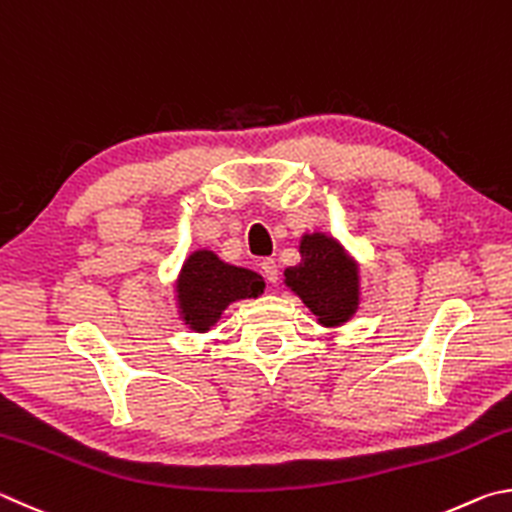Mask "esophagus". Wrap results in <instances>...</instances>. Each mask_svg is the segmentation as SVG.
Returning a JSON list of instances; mask_svg holds the SVG:
<instances>
[{
    "instance_id": "esophagus-1",
    "label": "esophagus",
    "mask_w": 512,
    "mask_h": 512,
    "mask_svg": "<svg viewBox=\"0 0 512 512\" xmlns=\"http://www.w3.org/2000/svg\"><path fill=\"white\" fill-rule=\"evenodd\" d=\"M261 272L270 283L279 281V265H276L274 258H265V261L261 263Z\"/></svg>"
}]
</instances>
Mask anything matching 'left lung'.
<instances>
[{
    "label": "left lung",
    "mask_w": 512,
    "mask_h": 512,
    "mask_svg": "<svg viewBox=\"0 0 512 512\" xmlns=\"http://www.w3.org/2000/svg\"><path fill=\"white\" fill-rule=\"evenodd\" d=\"M299 254V265L285 267V288L301 299L319 326L342 328L362 303L360 263L326 231L301 233Z\"/></svg>",
    "instance_id": "obj_1"
}]
</instances>
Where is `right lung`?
<instances>
[{"instance_id": "1", "label": "right lung", "mask_w": 512, "mask_h": 512, "mask_svg": "<svg viewBox=\"0 0 512 512\" xmlns=\"http://www.w3.org/2000/svg\"><path fill=\"white\" fill-rule=\"evenodd\" d=\"M265 292L261 274L224 263L211 249H195L184 258L173 281L177 319L193 333H209L231 303L258 299Z\"/></svg>"}]
</instances>
